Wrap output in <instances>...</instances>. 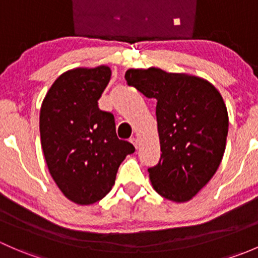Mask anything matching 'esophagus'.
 Instances as JSON below:
<instances>
[{
	"mask_svg": "<svg viewBox=\"0 0 258 258\" xmlns=\"http://www.w3.org/2000/svg\"><path fill=\"white\" fill-rule=\"evenodd\" d=\"M130 142H131V144L134 145L135 147L139 148V140H137L136 137H131V139H130Z\"/></svg>",
	"mask_w": 258,
	"mask_h": 258,
	"instance_id": "1",
	"label": "esophagus"
}]
</instances>
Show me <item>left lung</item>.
Instances as JSON below:
<instances>
[{
	"label": "left lung",
	"mask_w": 258,
	"mask_h": 258,
	"mask_svg": "<svg viewBox=\"0 0 258 258\" xmlns=\"http://www.w3.org/2000/svg\"><path fill=\"white\" fill-rule=\"evenodd\" d=\"M127 85L156 98L160 161L148 167L153 188L175 202L189 201L222 161L228 114L222 96L206 80L161 69L128 70Z\"/></svg>",
	"instance_id": "obj_1"
}]
</instances>
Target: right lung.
<instances>
[{
  "instance_id": "1",
  "label": "right lung",
  "mask_w": 258,
  "mask_h": 258,
  "mask_svg": "<svg viewBox=\"0 0 258 258\" xmlns=\"http://www.w3.org/2000/svg\"><path fill=\"white\" fill-rule=\"evenodd\" d=\"M110 79L107 66L67 71L54 81L41 106V145L48 171L75 204L102 200L122 161L135 152L134 145L117 137L113 114L98 108Z\"/></svg>"
}]
</instances>
